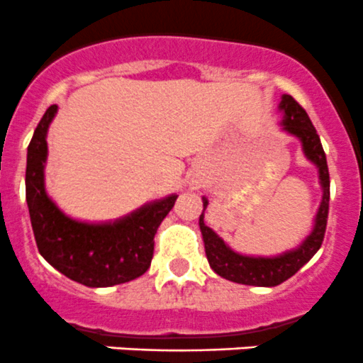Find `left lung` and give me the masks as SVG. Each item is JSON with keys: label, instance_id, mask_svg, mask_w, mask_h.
Masks as SVG:
<instances>
[{"label": "left lung", "instance_id": "8db88e82", "mask_svg": "<svg viewBox=\"0 0 363 363\" xmlns=\"http://www.w3.org/2000/svg\"><path fill=\"white\" fill-rule=\"evenodd\" d=\"M279 111L282 113V130L295 135L302 143L303 155L318 167L319 185L323 190L321 204L315 213L312 231L305 236V240L296 249L286 250L279 256L263 257L235 252L213 229L208 228L204 224V210L208 206V199L203 197V213L199 217V228L201 235H203L204 250H206V259L215 274L236 282V284L257 286V288H274V286L282 284L289 277H293L305 263L311 261V257L318 252L323 238H325L330 201V174L325 150H323L319 135L308 114L291 95H282Z\"/></svg>", "mask_w": 363, "mask_h": 363}]
</instances>
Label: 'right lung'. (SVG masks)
Masks as SVG:
<instances>
[{"instance_id": "right-lung-1", "label": "right lung", "mask_w": 363, "mask_h": 363, "mask_svg": "<svg viewBox=\"0 0 363 363\" xmlns=\"http://www.w3.org/2000/svg\"><path fill=\"white\" fill-rule=\"evenodd\" d=\"M56 113V104L45 111L28 146L26 203L38 252L65 277L88 288L134 281L152 264L155 233L178 196L146 203L111 222L68 217L45 190L48 130Z\"/></svg>"}]
</instances>
